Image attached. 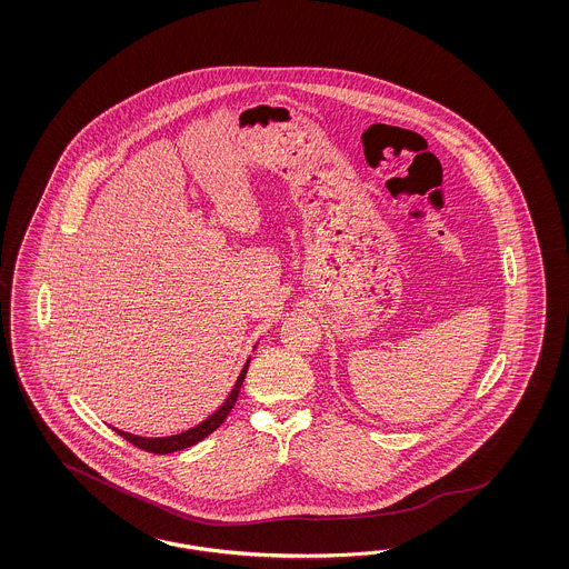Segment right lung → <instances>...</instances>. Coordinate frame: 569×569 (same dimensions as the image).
Listing matches in <instances>:
<instances>
[{
    "label": "right lung",
    "mask_w": 569,
    "mask_h": 569,
    "mask_svg": "<svg viewBox=\"0 0 569 569\" xmlns=\"http://www.w3.org/2000/svg\"><path fill=\"white\" fill-rule=\"evenodd\" d=\"M248 365H250V357H248V361L243 362V369H241L240 376L236 379V386L231 388L229 397L224 398L223 405L214 413L208 415L204 421H200L198 426L190 428V430L174 433V436H162V438H143V436H136V433L117 430V428H114V431L122 436L127 442H131V445H136L138 448H143L148 452H154V455H169V452H177V450L193 447V445H198L200 440H204L207 436L217 430L227 419V415L231 413V409H233V405L238 400V395H240L241 383H243V378H246Z\"/></svg>",
    "instance_id": "1"
}]
</instances>
